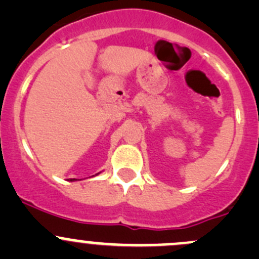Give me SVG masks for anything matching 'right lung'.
<instances>
[{
	"label": "right lung",
	"instance_id": "1",
	"mask_svg": "<svg viewBox=\"0 0 259 259\" xmlns=\"http://www.w3.org/2000/svg\"><path fill=\"white\" fill-rule=\"evenodd\" d=\"M71 180H75V179H71Z\"/></svg>",
	"mask_w": 259,
	"mask_h": 259
}]
</instances>
